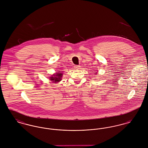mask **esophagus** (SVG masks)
Wrapping results in <instances>:
<instances>
[{
	"label": "esophagus",
	"instance_id": "34e87169",
	"mask_svg": "<svg viewBox=\"0 0 148 148\" xmlns=\"http://www.w3.org/2000/svg\"><path fill=\"white\" fill-rule=\"evenodd\" d=\"M74 68L75 69H79L80 68V66L79 65H74Z\"/></svg>",
	"mask_w": 148,
	"mask_h": 148
}]
</instances>
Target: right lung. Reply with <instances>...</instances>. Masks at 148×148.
<instances>
[{
	"label": "right lung",
	"mask_w": 148,
	"mask_h": 148,
	"mask_svg": "<svg viewBox=\"0 0 148 148\" xmlns=\"http://www.w3.org/2000/svg\"><path fill=\"white\" fill-rule=\"evenodd\" d=\"M62 76H63V74L62 73H57L56 74H54L53 75V77H50V79L53 82H55V83L59 82L61 80Z\"/></svg>",
	"instance_id": "obj_1"
}]
</instances>
